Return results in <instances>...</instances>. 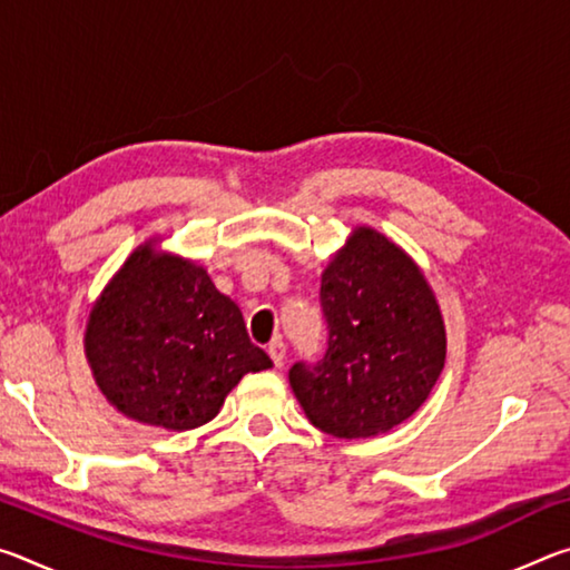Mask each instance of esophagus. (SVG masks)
Here are the masks:
<instances>
[{
    "label": "esophagus",
    "instance_id": "1",
    "mask_svg": "<svg viewBox=\"0 0 570 570\" xmlns=\"http://www.w3.org/2000/svg\"><path fill=\"white\" fill-rule=\"evenodd\" d=\"M268 356H272L276 366H282L284 360H286V344L282 340L268 342Z\"/></svg>",
    "mask_w": 570,
    "mask_h": 570
}]
</instances>
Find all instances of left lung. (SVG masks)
Masks as SVG:
<instances>
[{
    "instance_id": "obj_1",
    "label": "left lung",
    "mask_w": 570,
    "mask_h": 570,
    "mask_svg": "<svg viewBox=\"0 0 570 570\" xmlns=\"http://www.w3.org/2000/svg\"><path fill=\"white\" fill-rule=\"evenodd\" d=\"M326 350L288 382L308 422L372 438L420 410L445 366V326L420 268L372 228L354 230L320 288Z\"/></svg>"
}]
</instances>
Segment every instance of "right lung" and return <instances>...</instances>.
<instances>
[{"instance_id":"right-lung-1","label":"right lung","mask_w":570,"mask_h":570,"mask_svg":"<svg viewBox=\"0 0 570 570\" xmlns=\"http://www.w3.org/2000/svg\"><path fill=\"white\" fill-rule=\"evenodd\" d=\"M85 352L95 382L138 422L193 430L214 420L246 372L272 366L244 314L204 268L135 250L92 306Z\"/></svg>"}]
</instances>
